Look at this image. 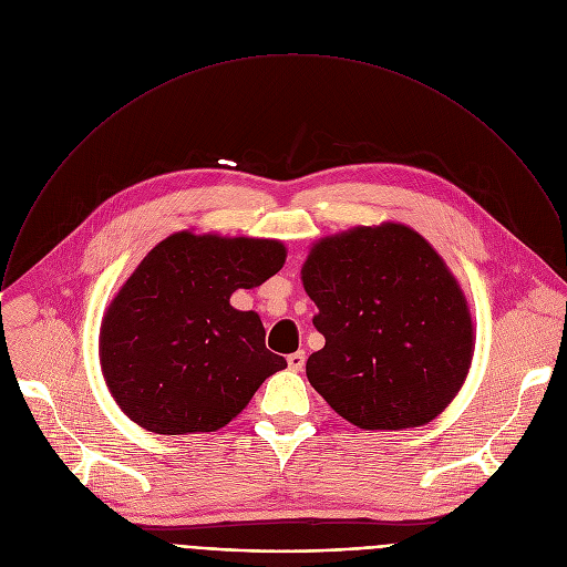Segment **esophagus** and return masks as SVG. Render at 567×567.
Here are the masks:
<instances>
[{
  "instance_id": "obj_1",
  "label": "esophagus",
  "mask_w": 567,
  "mask_h": 567,
  "mask_svg": "<svg viewBox=\"0 0 567 567\" xmlns=\"http://www.w3.org/2000/svg\"><path fill=\"white\" fill-rule=\"evenodd\" d=\"M287 363H289V370H293V372L302 370V365H305V352H293V354H289V357H287Z\"/></svg>"
}]
</instances>
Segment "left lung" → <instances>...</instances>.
<instances>
[{
    "label": "left lung",
    "instance_id": "8db88e82",
    "mask_svg": "<svg viewBox=\"0 0 567 567\" xmlns=\"http://www.w3.org/2000/svg\"><path fill=\"white\" fill-rule=\"evenodd\" d=\"M300 276L326 337L307 379L343 420L399 431L449 406L471 368L473 320L455 276L417 230L385 221L322 237Z\"/></svg>",
    "mask_w": 567,
    "mask_h": 567
}]
</instances>
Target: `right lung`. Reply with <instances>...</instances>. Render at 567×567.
<instances>
[{"label":"right lung","mask_w":567,"mask_h":567,"mask_svg":"<svg viewBox=\"0 0 567 567\" xmlns=\"http://www.w3.org/2000/svg\"><path fill=\"white\" fill-rule=\"evenodd\" d=\"M278 239L166 237L141 260L101 326V368L121 411L158 435L213 433L245 411L287 361L265 346L256 311L230 305L278 274Z\"/></svg>","instance_id":"1"}]
</instances>
